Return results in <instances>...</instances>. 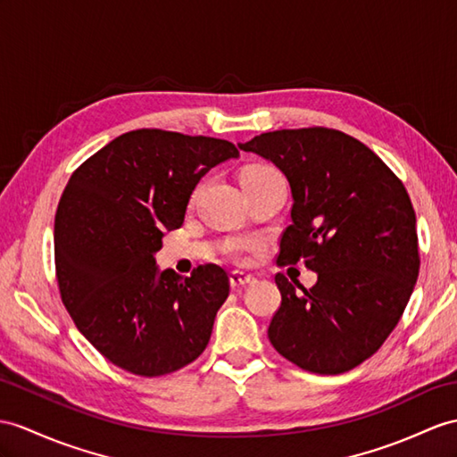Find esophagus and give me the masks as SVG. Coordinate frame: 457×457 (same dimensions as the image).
Segmentation results:
<instances>
[{"label":"esophagus","mask_w":457,"mask_h":457,"mask_svg":"<svg viewBox=\"0 0 457 457\" xmlns=\"http://www.w3.org/2000/svg\"><path fill=\"white\" fill-rule=\"evenodd\" d=\"M252 281H253V275H250V273H244V271H232L230 273V287L232 288L246 287Z\"/></svg>","instance_id":"34e87169"}]
</instances>
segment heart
Segmentation results:
<instances>
[{"label":"heart","mask_w":457,"mask_h":457,"mask_svg":"<svg viewBox=\"0 0 457 457\" xmlns=\"http://www.w3.org/2000/svg\"><path fill=\"white\" fill-rule=\"evenodd\" d=\"M275 172H277V170L271 169V166H267V164H250V166H246V169L242 170L240 180H244V178L265 176V174H275ZM230 248H232V250H240L242 244H240V242H230Z\"/></svg>","instance_id":"obj_1"}]
</instances>
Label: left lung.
<instances>
[{"mask_svg":"<svg viewBox=\"0 0 457 457\" xmlns=\"http://www.w3.org/2000/svg\"><path fill=\"white\" fill-rule=\"evenodd\" d=\"M270 159L293 194L277 265L304 262L312 288L275 275L267 337L314 374H343L382 347L413 293L420 255L403 182L364 143L331 128L277 129L240 145Z\"/></svg>","mask_w":457,"mask_h":457,"instance_id":"1","label":"left lung"}]
</instances>
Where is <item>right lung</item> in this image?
I'll return each mask as SVG.
<instances>
[{"label":"right lung","mask_w":457,"mask_h":457,"mask_svg":"<svg viewBox=\"0 0 457 457\" xmlns=\"http://www.w3.org/2000/svg\"><path fill=\"white\" fill-rule=\"evenodd\" d=\"M238 157L235 143L164 129L121 133L77 169L54 220L62 303L88 343L131 374L184 369L207 347L230 281L215 263L190 277L153 253L180 228L202 176Z\"/></svg>","instance_id":"add662e5"}]
</instances>
